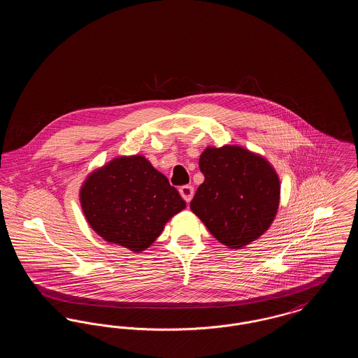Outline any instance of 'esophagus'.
I'll use <instances>...</instances> for the list:
<instances>
[{"instance_id": "1", "label": "esophagus", "mask_w": 358, "mask_h": 358, "mask_svg": "<svg viewBox=\"0 0 358 358\" xmlns=\"http://www.w3.org/2000/svg\"><path fill=\"white\" fill-rule=\"evenodd\" d=\"M180 194L182 196V199L189 203L190 200H192V197H193V194H194V189L192 185H182V187H180Z\"/></svg>"}]
</instances>
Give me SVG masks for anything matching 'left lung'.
Returning <instances> with one entry per match:
<instances>
[{
    "label": "left lung",
    "instance_id": "left-lung-1",
    "mask_svg": "<svg viewBox=\"0 0 358 358\" xmlns=\"http://www.w3.org/2000/svg\"><path fill=\"white\" fill-rule=\"evenodd\" d=\"M204 182L190 209L224 245L238 250L271 225L280 199L279 177L267 159L235 145L200 155Z\"/></svg>",
    "mask_w": 358,
    "mask_h": 358
}]
</instances>
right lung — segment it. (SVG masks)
Masks as SVG:
<instances>
[{"instance_id": "add662e5", "label": "right lung", "mask_w": 358, "mask_h": 358, "mask_svg": "<svg viewBox=\"0 0 358 358\" xmlns=\"http://www.w3.org/2000/svg\"><path fill=\"white\" fill-rule=\"evenodd\" d=\"M91 228L108 243L145 251L185 208L177 189L142 155L120 157L92 171L80 189Z\"/></svg>"}]
</instances>
